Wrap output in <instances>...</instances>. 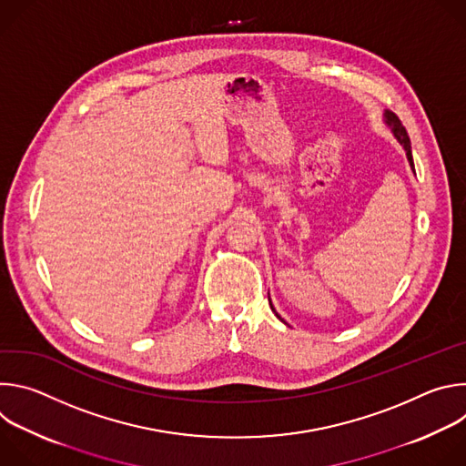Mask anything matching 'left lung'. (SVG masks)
I'll return each mask as SVG.
<instances>
[{"mask_svg":"<svg viewBox=\"0 0 466 466\" xmlns=\"http://www.w3.org/2000/svg\"><path fill=\"white\" fill-rule=\"evenodd\" d=\"M385 123L389 125V127H392V132H394V137H396V140L400 142V146L406 149V157H408V160H410V166L413 167V155H411V142H410V137H408V130H406V127L402 125V121L398 119L392 112H389V110H385ZM269 304H271V300H269ZM271 309L275 311V308H273V304H271ZM275 315L280 319V320H284L277 311H275Z\"/></svg>","mask_w":466,"mask_h":466,"instance_id":"left-lung-1","label":"left lung"}]
</instances>
